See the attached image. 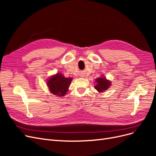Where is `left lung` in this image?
Wrapping results in <instances>:
<instances>
[{"label": "left lung", "instance_id": "obj_1", "mask_svg": "<svg viewBox=\"0 0 156 156\" xmlns=\"http://www.w3.org/2000/svg\"><path fill=\"white\" fill-rule=\"evenodd\" d=\"M111 86V82L108 81L105 77H100L96 79V85L95 86L96 90L99 92H104Z\"/></svg>", "mask_w": 156, "mask_h": 156}]
</instances>
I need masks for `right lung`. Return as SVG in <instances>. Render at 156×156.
Listing matches in <instances>:
<instances>
[{"label": "right lung", "mask_w": 156, "mask_h": 156, "mask_svg": "<svg viewBox=\"0 0 156 156\" xmlns=\"http://www.w3.org/2000/svg\"><path fill=\"white\" fill-rule=\"evenodd\" d=\"M72 78H66L62 73H57L52 76L48 81V86L52 94L56 96H64L67 91Z\"/></svg>", "instance_id": "1"}]
</instances>
